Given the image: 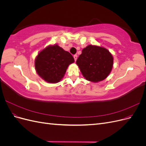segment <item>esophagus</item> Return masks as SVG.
I'll return each instance as SVG.
<instances>
[{
	"label": "esophagus",
	"mask_w": 146,
	"mask_h": 146,
	"mask_svg": "<svg viewBox=\"0 0 146 146\" xmlns=\"http://www.w3.org/2000/svg\"><path fill=\"white\" fill-rule=\"evenodd\" d=\"M77 58H78V56H77V55H74V58L75 61H76V60H77Z\"/></svg>",
	"instance_id": "34e87169"
}]
</instances>
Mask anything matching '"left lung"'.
I'll use <instances>...</instances> for the list:
<instances>
[{"label": "left lung", "instance_id": "left-lung-1", "mask_svg": "<svg viewBox=\"0 0 146 146\" xmlns=\"http://www.w3.org/2000/svg\"><path fill=\"white\" fill-rule=\"evenodd\" d=\"M76 64L86 80L98 83L105 80L111 72L113 56L105 47L88 45L82 50Z\"/></svg>", "mask_w": 146, "mask_h": 146}]
</instances>
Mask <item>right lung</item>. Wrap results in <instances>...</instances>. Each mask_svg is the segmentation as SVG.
<instances>
[{"label":"right lung","mask_w":146,"mask_h":146,"mask_svg":"<svg viewBox=\"0 0 146 146\" xmlns=\"http://www.w3.org/2000/svg\"><path fill=\"white\" fill-rule=\"evenodd\" d=\"M74 62L72 55L57 44L49 45L39 52L35 60L37 74L49 83L61 80L69 64Z\"/></svg>","instance_id":"add662e5"}]
</instances>
